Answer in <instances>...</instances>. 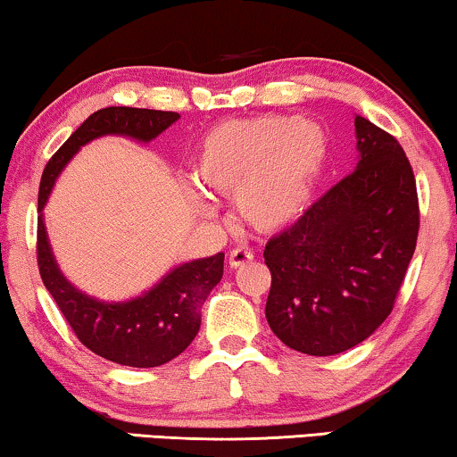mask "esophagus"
<instances>
[{
	"label": "esophagus",
	"mask_w": 457,
	"mask_h": 457,
	"mask_svg": "<svg viewBox=\"0 0 457 457\" xmlns=\"http://www.w3.org/2000/svg\"><path fill=\"white\" fill-rule=\"evenodd\" d=\"M253 260V253L252 252H247V249H233V252H230V255H228V266L230 268H241V266H245V264H249V262Z\"/></svg>",
	"instance_id": "1"
}]
</instances>
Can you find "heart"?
<instances>
[{
    "instance_id": "b5f03b06",
    "label": "heart",
    "mask_w": 457,
    "mask_h": 457,
    "mask_svg": "<svg viewBox=\"0 0 457 457\" xmlns=\"http://www.w3.org/2000/svg\"><path fill=\"white\" fill-rule=\"evenodd\" d=\"M328 155V137L310 118L260 116L218 124L199 143L191 177L199 189L235 197L253 228H285L308 205ZM199 216L214 214L204 193H189Z\"/></svg>"
}]
</instances>
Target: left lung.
Returning a JSON list of instances; mask_svg holds the SVG:
<instances>
[{
    "mask_svg": "<svg viewBox=\"0 0 457 457\" xmlns=\"http://www.w3.org/2000/svg\"><path fill=\"white\" fill-rule=\"evenodd\" d=\"M358 164L266 243V320L287 347L335 355L368 339L414 255L420 212L410 160L395 137L355 116Z\"/></svg>",
    "mask_w": 457,
    "mask_h": 457,
    "instance_id": "1",
    "label": "left lung"
}]
</instances>
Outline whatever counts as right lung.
Listing matches in <instances>:
<instances>
[{"label":"right lung","instance_id":"right-lung-1","mask_svg":"<svg viewBox=\"0 0 457 457\" xmlns=\"http://www.w3.org/2000/svg\"><path fill=\"white\" fill-rule=\"evenodd\" d=\"M179 118L177 112L124 105L97 110L52 155L39 185L37 262L43 285L52 293L60 312L85 347L105 360L130 368L162 366L191 345L202 324V305L222 278L224 253L191 260L172 268L139 297L127 302H102L77 289L62 274L47 239L43 208L55 179L89 141L118 135L149 143Z\"/></svg>","mask_w":457,"mask_h":457}]
</instances>
